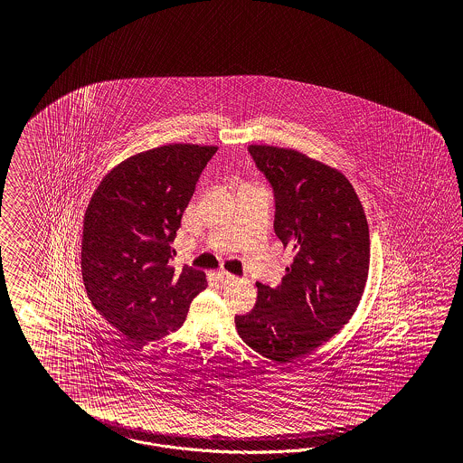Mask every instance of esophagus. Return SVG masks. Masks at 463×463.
<instances>
[{
    "label": "esophagus",
    "mask_w": 463,
    "mask_h": 463,
    "mask_svg": "<svg viewBox=\"0 0 463 463\" xmlns=\"http://www.w3.org/2000/svg\"><path fill=\"white\" fill-rule=\"evenodd\" d=\"M215 279L221 281V283H229V281L238 280V277H234V275L227 273V271H217V273H215Z\"/></svg>",
    "instance_id": "34e87169"
}]
</instances>
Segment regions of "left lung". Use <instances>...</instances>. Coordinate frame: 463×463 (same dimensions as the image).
<instances>
[{
  "mask_svg": "<svg viewBox=\"0 0 463 463\" xmlns=\"http://www.w3.org/2000/svg\"><path fill=\"white\" fill-rule=\"evenodd\" d=\"M248 151L273 188L275 234L295 258L277 288L256 283V306L236 316V327L256 353L288 364L335 336L354 314L370 265L368 224L337 169L295 149Z\"/></svg>",
  "mask_w": 463,
  "mask_h": 463,
  "instance_id": "obj_1",
  "label": "left lung"
}]
</instances>
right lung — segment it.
Returning a JSON list of instances; mask_svg holds the SVG:
<instances>
[{
	"label": "right lung",
	"instance_id": "right-lung-1",
	"mask_svg": "<svg viewBox=\"0 0 463 463\" xmlns=\"http://www.w3.org/2000/svg\"><path fill=\"white\" fill-rule=\"evenodd\" d=\"M215 146L168 144L130 156L101 180L83 221L81 273L99 316L136 345L176 331L205 273L169 267L171 242Z\"/></svg>",
	"mask_w": 463,
	"mask_h": 463
}]
</instances>
